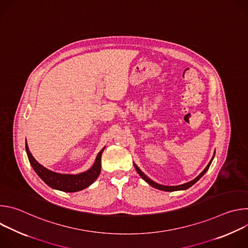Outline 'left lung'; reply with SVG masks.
Returning <instances> with one entry per match:
<instances>
[{
	"mask_svg": "<svg viewBox=\"0 0 248 248\" xmlns=\"http://www.w3.org/2000/svg\"><path fill=\"white\" fill-rule=\"evenodd\" d=\"M214 156H215V154L213 155V157H212V159H211V161L209 162V164L207 165V167L203 170V171L198 175V176H196V178L193 180V181H191V182H189V183H186V184H184V185H181V186H162V185H159V184H157V183H155V182H153L152 180H150L148 176L141 170L135 164H134V167H135V170H136V171L139 173V175L141 176V178H142L148 185H150V186H152L154 188H157V189H160V190H164V191H176V190H185V189H187V188H189L191 186H193L196 182H198L201 178H202V175H204V173L208 170V169H209V167H210V165H211V163H212V161H213V159H214Z\"/></svg>",
	"mask_w": 248,
	"mask_h": 248,
	"instance_id": "1",
	"label": "left lung"
}]
</instances>
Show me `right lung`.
<instances>
[{"mask_svg":"<svg viewBox=\"0 0 248 248\" xmlns=\"http://www.w3.org/2000/svg\"><path fill=\"white\" fill-rule=\"evenodd\" d=\"M105 147L98 153L93 166L88 170L78 174L59 173L46 169L35 160L30 153L27 142L25 141V150L27 153V157L35 172L50 187L64 192H77L82 190L91 186L97 180L101 171V155Z\"/></svg>","mask_w":248,"mask_h":248,"instance_id":"add662e5","label":"right lung"}]
</instances>
